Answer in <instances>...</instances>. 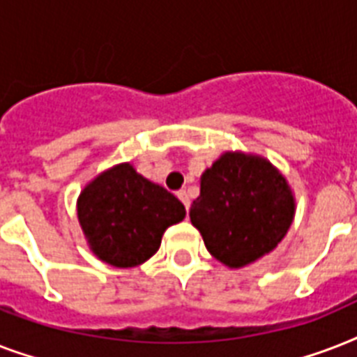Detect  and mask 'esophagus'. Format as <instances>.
I'll return each instance as SVG.
<instances>
[{
  "instance_id": "1",
  "label": "esophagus",
  "mask_w": 357,
  "mask_h": 357,
  "mask_svg": "<svg viewBox=\"0 0 357 357\" xmlns=\"http://www.w3.org/2000/svg\"><path fill=\"white\" fill-rule=\"evenodd\" d=\"M178 198H179V200H181V202H183L185 209H187V211H189L190 200H189V195H187V190H179V192H178Z\"/></svg>"
}]
</instances>
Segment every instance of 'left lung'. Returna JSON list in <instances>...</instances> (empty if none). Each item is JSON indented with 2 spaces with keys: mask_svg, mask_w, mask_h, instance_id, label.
Instances as JSON below:
<instances>
[{
  "mask_svg": "<svg viewBox=\"0 0 357 357\" xmlns=\"http://www.w3.org/2000/svg\"><path fill=\"white\" fill-rule=\"evenodd\" d=\"M189 215L209 254L238 268L272 252L285 237L294 198L266 159L228 151L204 172Z\"/></svg>",
  "mask_w": 357,
  "mask_h": 357,
  "instance_id": "left-lung-1",
  "label": "left lung"
}]
</instances>
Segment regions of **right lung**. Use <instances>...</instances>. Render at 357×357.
Returning a JSON list of instances; mask_svg holds the SVG:
<instances>
[{"instance_id": "right-lung-1", "label": "right lung", "mask_w": 357, "mask_h": 357, "mask_svg": "<svg viewBox=\"0 0 357 357\" xmlns=\"http://www.w3.org/2000/svg\"><path fill=\"white\" fill-rule=\"evenodd\" d=\"M77 218L92 252L109 265L128 268L155 254L167 228L185 218V206L123 162L83 189Z\"/></svg>"}]
</instances>
